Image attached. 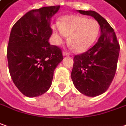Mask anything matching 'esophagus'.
Listing matches in <instances>:
<instances>
[{
  "mask_svg": "<svg viewBox=\"0 0 126 126\" xmlns=\"http://www.w3.org/2000/svg\"><path fill=\"white\" fill-rule=\"evenodd\" d=\"M63 56H69L70 54H68V53H67V52H63Z\"/></svg>",
  "mask_w": 126,
  "mask_h": 126,
  "instance_id": "1",
  "label": "esophagus"
}]
</instances>
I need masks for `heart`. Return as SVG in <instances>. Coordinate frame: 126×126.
I'll use <instances>...</instances> for the list:
<instances>
[{"label":"heart","instance_id":"b5f03b06","mask_svg":"<svg viewBox=\"0 0 126 126\" xmlns=\"http://www.w3.org/2000/svg\"><path fill=\"white\" fill-rule=\"evenodd\" d=\"M100 31L99 23L93 18L77 15L63 17L61 23L53 27L56 45H61L69 38V44L75 52L82 53L90 48L95 42Z\"/></svg>","mask_w":126,"mask_h":126}]
</instances>
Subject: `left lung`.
I'll list each match as a JSON object with an SVG mask.
<instances>
[{"instance_id":"obj_1","label":"left lung","mask_w":126,"mask_h":126,"mask_svg":"<svg viewBox=\"0 0 126 126\" xmlns=\"http://www.w3.org/2000/svg\"><path fill=\"white\" fill-rule=\"evenodd\" d=\"M92 16L100 25L101 36L92 47L74 57L71 78L75 88L88 96H96L108 90L116 73L120 46L112 27L97 12L77 10Z\"/></svg>"}]
</instances>
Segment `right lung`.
<instances>
[{
	"instance_id": "add662e5",
	"label": "right lung",
	"mask_w": 126,
	"mask_h": 126,
	"mask_svg": "<svg viewBox=\"0 0 126 126\" xmlns=\"http://www.w3.org/2000/svg\"><path fill=\"white\" fill-rule=\"evenodd\" d=\"M59 8L58 5L32 9L12 28L7 52L9 74L27 97L48 90L54 70L63 59L61 49L48 42L52 34L50 20Z\"/></svg>"
}]
</instances>
